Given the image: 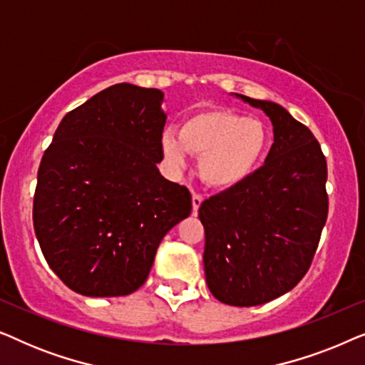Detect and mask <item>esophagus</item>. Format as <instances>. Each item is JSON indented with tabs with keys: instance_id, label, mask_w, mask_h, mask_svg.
Listing matches in <instances>:
<instances>
[{
	"instance_id": "obj_1",
	"label": "esophagus",
	"mask_w": 365,
	"mask_h": 365,
	"mask_svg": "<svg viewBox=\"0 0 365 365\" xmlns=\"http://www.w3.org/2000/svg\"><path fill=\"white\" fill-rule=\"evenodd\" d=\"M202 196L199 192H192V212L194 214H197V211H199V206H201L202 204Z\"/></svg>"
}]
</instances>
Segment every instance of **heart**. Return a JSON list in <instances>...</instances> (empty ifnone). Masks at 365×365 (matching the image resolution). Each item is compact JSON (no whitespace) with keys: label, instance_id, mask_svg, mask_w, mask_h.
I'll use <instances>...</instances> for the list:
<instances>
[{"label":"heart","instance_id":"1","mask_svg":"<svg viewBox=\"0 0 365 365\" xmlns=\"http://www.w3.org/2000/svg\"><path fill=\"white\" fill-rule=\"evenodd\" d=\"M164 156L176 169L186 166L187 156H201L199 174L211 187L229 189L251 176L266 158L269 133L259 119L231 109H206L186 118L179 134L164 131Z\"/></svg>","mask_w":365,"mask_h":365}]
</instances>
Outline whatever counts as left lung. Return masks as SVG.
Wrapping results in <instances>:
<instances>
[{"label": "left lung", "mask_w": 365, "mask_h": 365, "mask_svg": "<svg viewBox=\"0 0 365 365\" xmlns=\"http://www.w3.org/2000/svg\"><path fill=\"white\" fill-rule=\"evenodd\" d=\"M271 119L266 163L199 207L204 272L212 296L251 307L291 291L306 276L327 219V163L321 144L279 104L236 94Z\"/></svg>", "instance_id": "8db88e82"}]
</instances>
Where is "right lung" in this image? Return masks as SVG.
I'll return each mask as SVG.
<instances>
[{"mask_svg": "<svg viewBox=\"0 0 365 365\" xmlns=\"http://www.w3.org/2000/svg\"><path fill=\"white\" fill-rule=\"evenodd\" d=\"M164 94L119 83L69 111L38 169L33 224L54 274L88 297L146 282L159 242L191 214L186 186L161 176Z\"/></svg>", "mask_w": 365, "mask_h": 365, "instance_id": "obj_1", "label": "right lung"}]
</instances>
